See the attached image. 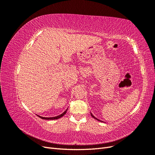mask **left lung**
<instances>
[{"mask_svg":"<svg viewBox=\"0 0 155 155\" xmlns=\"http://www.w3.org/2000/svg\"><path fill=\"white\" fill-rule=\"evenodd\" d=\"M91 116H92L93 117V118H94V119H96V120H97V121H101V122H104V121H101L100 120H99V119H97V118H96V117H95L94 116V115H93V114H92L91 113Z\"/></svg>","mask_w":155,"mask_h":155,"instance_id":"left-lung-1","label":"left lung"}]
</instances>
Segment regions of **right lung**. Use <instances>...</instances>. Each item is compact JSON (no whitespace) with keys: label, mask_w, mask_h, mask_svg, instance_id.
Segmentation results:
<instances>
[{"label":"right lung","mask_w":155,"mask_h":155,"mask_svg":"<svg viewBox=\"0 0 155 155\" xmlns=\"http://www.w3.org/2000/svg\"><path fill=\"white\" fill-rule=\"evenodd\" d=\"M67 110H68V109H67L66 110H65V111L63 112V113H62L61 114H60V115L57 116H55V117H49V118H46V117H43V116H39V115H37V116H38L40 118L43 119V120H58V119H59V118H61L62 116H63L65 114H66Z\"/></svg>","instance_id":"obj_1"}]
</instances>
